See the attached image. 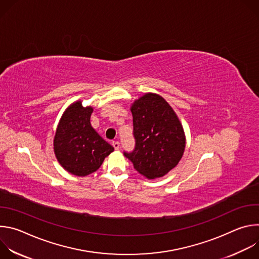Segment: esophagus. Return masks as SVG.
I'll return each instance as SVG.
<instances>
[{
    "mask_svg": "<svg viewBox=\"0 0 259 259\" xmlns=\"http://www.w3.org/2000/svg\"><path fill=\"white\" fill-rule=\"evenodd\" d=\"M113 146L115 147V150L120 149V142L119 141H113Z\"/></svg>",
    "mask_w": 259,
    "mask_h": 259,
    "instance_id": "esophagus-1",
    "label": "esophagus"
}]
</instances>
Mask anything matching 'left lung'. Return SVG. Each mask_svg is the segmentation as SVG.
Here are the masks:
<instances>
[{
  "label": "left lung",
  "instance_id": "1",
  "mask_svg": "<svg viewBox=\"0 0 259 259\" xmlns=\"http://www.w3.org/2000/svg\"><path fill=\"white\" fill-rule=\"evenodd\" d=\"M131 112L135 146L124 155L143 176L149 179L162 177L178 164L183 155V128L168 102L154 93L136 100Z\"/></svg>",
  "mask_w": 259,
  "mask_h": 259
}]
</instances>
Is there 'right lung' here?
Returning a JSON list of instances; mask_svg holds the SVG:
<instances>
[{"label": "right lung", "instance_id": "add662e5", "mask_svg": "<svg viewBox=\"0 0 259 259\" xmlns=\"http://www.w3.org/2000/svg\"><path fill=\"white\" fill-rule=\"evenodd\" d=\"M93 108L81 101L72 103L63 114L54 137V152L60 165L69 173L86 176L95 172L114 151L91 126Z\"/></svg>", "mask_w": 259, "mask_h": 259}]
</instances>
